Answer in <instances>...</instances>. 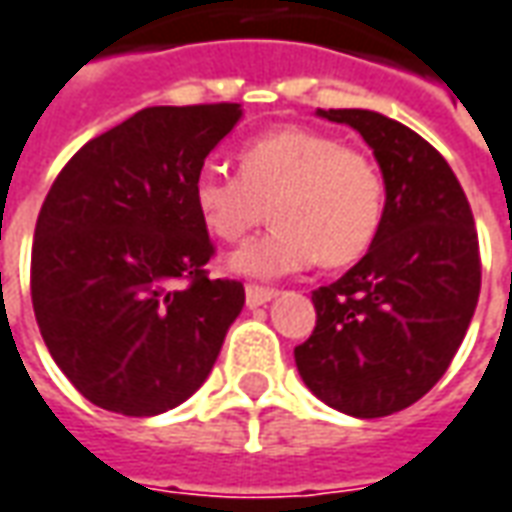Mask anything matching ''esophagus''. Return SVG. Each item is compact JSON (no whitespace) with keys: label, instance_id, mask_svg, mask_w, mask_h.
Returning <instances> with one entry per match:
<instances>
[{"label":"esophagus","instance_id":"esophagus-1","mask_svg":"<svg viewBox=\"0 0 512 512\" xmlns=\"http://www.w3.org/2000/svg\"><path fill=\"white\" fill-rule=\"evenodd\" d=\"M277 296V291H271V288H260V285H246V305L249 307H260L271 302Z\"/></svg>","mask_w":512,"mask_h":512}]
</instances>
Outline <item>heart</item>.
Here are the masks:
<instances>
[{
    "instance_id": "b5f03b06",
    "label": "heart",
    "mask_w": 512,
    "mask_h": 512,
    "mask_svg": "<svg viewBox=\"0 0 512 512\" xmlns=\"http://www.w3.org/2000/svg\"><path fill=\"white\" fill-rule=\"evenodd\" d=\"M241 174L205 166L194 205L221 241H241L268 216L274 230L232 255L249 277H280L313 266L355 263L374 244L385 210V182L368 152L327 132L282 127L241 149Z\"/></svg>"
}]
</instances>
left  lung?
I'll use <instances>...</instances> for the list:
<instances>
[{
  "mask_svg": "<svg viewBox=\"0 0 512 512\" xmlns=\"http://www.w3.org/2000/svg\"><path fill=\"white\" fill-rule=\"evenodd\" d=\"M363 135L385 180L374 244L341 280L313 291L316 327L293 349L324 405L380 418L441 380L480 299V241L441 152L374 110H318Z\"/></svg>",
  "mask_w": 512,
  "mask_h": 512,
  "instance_id": "1",
  "label": "left lung"
}]
</instances>
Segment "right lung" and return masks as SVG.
<instances>
[{"label":"right lung","mask_w":512,"mask_h":512,"mask_svg":"<svg viewBox=\"0 0 512 512\" xmlns=\"http://www.w3.org/2000/svg\"><path fill=\"white\" fill-rule=\"evenodd\" d=\"M241 105L144 107L96 135L52 182L32 241V310L49 355L96 407L157 416L207 380L244 307L210 280L194 205L205 157Z\"/></svg>","instance_id":"add662e5"}]
</instances>
